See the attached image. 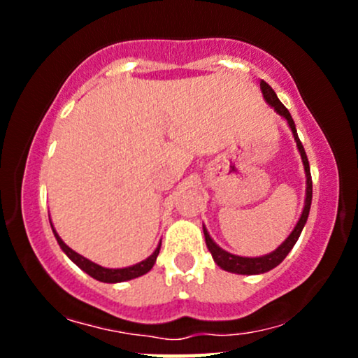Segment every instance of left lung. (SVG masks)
<instances>
[{"label": "left lung", "instance_id": "left-lung-1", "mask_svg": "<svg viewBox=\"0 0 358 358\" xmlns=\"http://www.w3.org/2000/svg\"><path fill=\"white\" fill-rule=\"evenodd\" d=\"M261 90L262 96H264L266 102L269 106H273L274 110L278 114H281L282 117L286 119L287 124H289L291 131H293L294 141H296V146L299 150V155H301L303 165H305V173H306V200H305V208H303L301 217H299L296 227L293 229V232L289 234V237L282 242L281 245L276 250H273L271 254H266L262 257H241V256H234V254L227 252V250L220 249L215 242L212 241V237L208 236L207 229L203 227V236H205V242H207V248L210 250L213 261L217 262V266H220L224 271H229V273H236V274H262L268 273L273 268H276L278 264H281L285 261V257L289 254V250L293 249V245L296 244L299 234H301L303 227H305L308 215H310V207H311V196H313V183H311V173H310V163H308L305 148H303L301 141H299L298 133H296V126H294L293 117H291L289 110H287L282 102L278 99L276 92H274L273 87L268 84V82L261 80Z\"/></svg>", "mask_w": 358, "mask_h": 358}]
</instances>
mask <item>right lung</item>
Wrapping results in <instances>:
<instances>
[{"instance_id": "right-lung-1", "label": "right lung", "mask_w": 358, "mask_h": 358, "mask_svg": "<svg viewBox=\"0 0 358 358\" xmlns=\"http://www.w3.org/2000/svg\"><path fill=\"white\" fill-rule=\"evenodd\" d=\"M50 225H52V222H50ZM52 231H53V234H55V239H57V242H59L62 250H64V252L67 254V256L71 257L82 271H85L89 276H92L94 279H97V281H102V282H122V281H129V279L143 276V274H146L148 271L155 266L156 257H158V254H159V248H162V242H159L158 248H156V250L151 254L150 257L145 259V261L138 262V264L129 266V268L108 269V268H102V266H99V264H96V262L89 261V259L80 256V254H77L76 250H72L64 241L60 239L59 234L55 232V229L52 227Z\"/></svg>"}]
</instances>
